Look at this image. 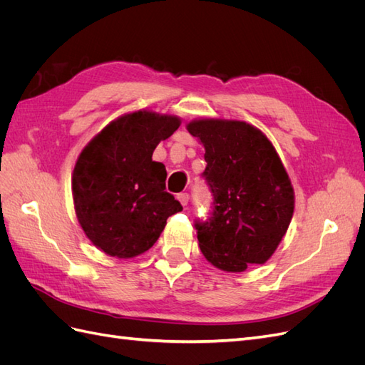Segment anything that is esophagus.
<instances>
[{"label": "esophagus", "mask_w": 365, "mask_h": 365, "mask_svg": "<svg viewBox=\"0 0 365 365\" xmlns=\"http://www.w3.org/2000/svg\"><path fill=\"white\" fill-rule=\"evenodd\" d=\"M176 197H178V201L185 207L187 204H189V201H190V196H189V193H178L176 195Z\"/></svg>", "instance_id": "1"}]
</instances>
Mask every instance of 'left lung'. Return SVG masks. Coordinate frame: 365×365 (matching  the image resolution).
Returning a JSON list of instances; mask_svg holds the SVG:
<instances>
[{
	"label": "left lung",
	"mask_w": 365,
	"mask_h": 365,
	"mask_svg": "<svg viewBox=\"0 0 365 365\" xmlns=\"http://www.w3.org/2000/svg\"><path fill=\"white\" fill-rule=\"evenodd\" d=\"M205 148V180L212 212L195 228L205 259L242 272L267 262L294 213V190L271 141L236 120H196L187 126Z\"/></svg>",
	"instance_id": "1"
}]
</instances>
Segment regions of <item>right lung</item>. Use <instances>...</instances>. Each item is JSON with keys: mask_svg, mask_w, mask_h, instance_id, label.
<instances>
[{"mask_svg": "<svg viewBox=\"0 0 365 365\" xmlns=\"http://www.w3.org/2000/svg\"><path fill=\"white\" fill-rule=\"evenodd\" d=\"M180 118L137 111L117 118L88 145L73 172L76 215L93 244L129 259L158 240L169 216L182 210L165 192V172L152 153Z\"/></svg>", "mask_w": 365, "mask_h": 365, "instance_id": "obj_1", "label": "right lung"}]
</instances>
